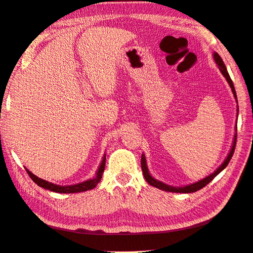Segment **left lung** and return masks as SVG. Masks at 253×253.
<instances>
[{
  "instance_id": "8db88e82",
  "label": "left lung",
  "mask_w": 253,
  "mask_h": 253,
  "mask_svg": "<svg viewBox=\"0 0 253 253\" xmlns=\"http://www.w3.org/2000/svg\"><path fill=\"white\" fill-rule=\"evenodd\" d=\"M213 59L215 64H217L220 72H221V74L224 76V79L227 80L229 86H230V88L232 90V94L235 96L236 98V102L238 104V99H237V94H236V89H235V86H233V83L230 79V76H229V73L227 71V67L224 65L223 61L221 59V57L219 56L218 53H213ZM238 114H239V106H237V117H238ZM236 141H237V124H236V134L235 137H233V141H232V146H231V149L229 151L228 156L226 157V159L223 160V163L220 165V166L215 169V170L210 173L209 176H207L206 178L201 179V180L194 182V183H190V185H186V186H181V187H174V186H170V185H167V183H165L160 180H157V179H155L153 176H151L150 172H149V169L147 167V162H146V156L145 154L141 155V169H142V174H144V177L146 179V181L149 183L150 186L158 188L160 190H165V191H169V192H179V194H190V192H195V191H198L200 190L201 188H204L205 186L208 185V183L212 180V179L217 176L218 173L221 172L224 168L228 166L229 162H230V159L232 158V155H233V151H235L236 148Z\"/></svg>"
}]
</instances>
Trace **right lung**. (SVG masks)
Instances as JSON below:
<instances>
[{
  "label": "right lung",
  "instance_id": "add662e5",
  "mask_svg": "<svg viewBox=\"0 0 253 253\" xmlns=\"http://www.w3.org/2000/svg\"><path fill=\"white\" fill-rule=\"evenodd\" d=\"M105 163H106V154L104 155V157L102 159V162H100V165L97 169V171H96L94 178H90L88 180H85L83 182L75 183V185H70V186L56 185V183L49 182L47 180H44L42 178H39L38 176H35V174L32 173L27 168H25V170L27 171V173H29V176L31 177L32 180H33L38 186L44 188V189L58 192V194H75V192H83V191L90 190L97 186V183L100 181V179L103 177V172L105 170Z\"/></svg>",
  "mask_w": 253,
  "mask_h": 253
}]
</instances>
